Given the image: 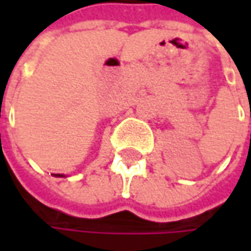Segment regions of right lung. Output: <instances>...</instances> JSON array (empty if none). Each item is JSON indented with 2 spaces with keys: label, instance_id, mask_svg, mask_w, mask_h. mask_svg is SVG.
I'll list each match as a JSON object with an SVG mask.
<instances>
[{
  "label": "right lung",
  "instance_id": "obj_1",
  "mask_svg": "<svg viewBox=\"0 0 251 251\" xmlns=\"http://www.w3.org/2000/svg\"><path fill=\"white\" fill-rule=\"evenodd\" d=\"M54 176H61V175H54Z\"/></svg>",
  "mask_w": 251,
  "mask_h": 251
}]
</instances>
